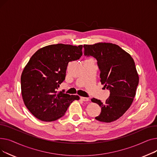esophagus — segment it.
I'll return each mask as SVG.
<instances>
[{"mask_svg": "<svg viewBox=\"0 0 157 157\" xmlns=\"http://www.w3.org/2000/svg\"><path fill=\"white\" fill-rule=\"evenodd\" d=\"M81 100L83 101H89V98L87 97H80Z\"/></svg>", "mask_w": 157, "mask_h": 157, "instance_id": "esophagus-1", "label": "esophagus"}]
</instances>
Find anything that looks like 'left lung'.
<instances>
[{"mask_svg": "<svg viewBox=\"0 0 157 157\" xmlns=\"http://www.w3.org/2000/svg\"><path fill=\"white\" fill-rule=\"evenodd\" d=\"M83 47L85 56L97 59L101 84L110 92L105 102L91 99L101 108L95 119L105 123L116 121L128 109L136 96L139 79L135 62L130 54L113 43H98Z\"/></svg>", "mask_w": 157, "mask_h": 157, "instance_id": "left-lung-1", "label": "left lung"}]
</instances>
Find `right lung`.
Listing matches in <instances>:
<instances>
[{
  "instance_id": "obj_1",
  "label": "right lung",
  "mask_w": 157,
  "mask_h": 157,
  "mask_svg": "<svg viewBox=\"0 0 157 157\" xmlns=\"http://www.w3.org/2000/svg\"><path fill=\"white\" fill-rule=\"evenodd\" d=\"M83 45L57 44L40 48L32 56L21 76L25 105L37 119L52 121L65 114L78 95L58 92L64 81L68 63L79 59Z\"/></svg>"
}]
</instances>
